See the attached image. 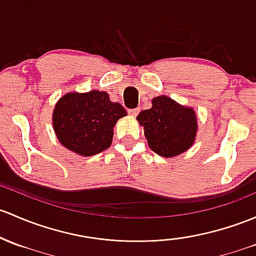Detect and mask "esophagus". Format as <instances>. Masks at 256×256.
I'll return each mask as SVG.
<instances>
[{"label": "esophagus", "instance_id": "34e87169", "mask_svg": "<svg viewBox=\"0 0 256 256\" xmlns=\"http://www.w3.org/2000/svg\"><path fill=\"white\" fill-rule=\"evenodd\" d=\"M140 112V108H134V109H128V114L131 116H137V114Z\"/></svg>", "mask_w": 256, "mask_h": 256}]
</instances>
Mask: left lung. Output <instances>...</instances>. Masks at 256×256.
I'll use <instances>...</instances> for the list:
<instances>
[{"mask_svg":"<svg viewBox=\"0 0 256 256\" xmlns=\"http://www.w3.org/2000/svg\"><path fill=\"white\" fill-rule=\"evenodd\" d=\"M150 148L160 157H174L194 144L198 130L195 112L166 96L152 99V108L137 116Z\"/></svg>","mask_w":256,"mask_h":256,"instance_id":"1","label":"left lung"}]
</instances>
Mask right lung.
<instances>
[{"instance_id": "1", "label": "right lung", "mask_w": 256, "mask_h": 256, "mask_svg": "<svg viewBox=\"0 0 256 256\" xmlns=\"http://www.w3.org/2000/svg\"><path fill=\"white\" fill-rule=\"evenodd\" d=\"M126 110L110 102L106 92L68 93L54 110V130L66 148L80 156H94L112 144V128Z\"/></svg>"}]
</instances>
